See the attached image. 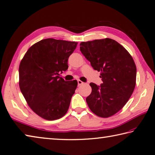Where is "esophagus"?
<instances>
[{
  "label": "esophagus",
  "mask_w": 155,
  "mask_h": 155,
  "mask_svg": "<svg viewBox=\"0 0 155 155\" xmlns=\"http://www.w3.org/2000/svg\"><path fill=\"white\" fill-rule=\"evenodd\" d=\"M77 82H78V86H80V85H83V81H81V80H78V81H77Z\"/></svg>",
  "instance_id": "obj_1"
}]
</instances>
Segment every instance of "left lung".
Here are the masks:
<instances>
[{"instance_id": "8db88e82", "label": "left lung", "mask_w": 155, "mask_h": 155, "mask_svg": "<svg viewBox=\"0 0 155 155\" xmlns=\"http://www.w3.org/2000/svg\"><path fill=\"white\" fill-rule=\"evenodd\" d=\"M80 50L93 68L100 72L102 83H91L86 98L89 108L98 117L107 118L119 112L133 94L136 66L121 45L111 38L82 42Z\"/></svg>"}]
</instances>
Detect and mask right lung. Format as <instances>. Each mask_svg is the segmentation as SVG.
<instances>
[{
  "instance_id": "1",
  "label": "right lung",
  "mask_w": 155,
  "mask_h": 155,
  "mask_svg": "<svg viewBox=\"0 0 155 155\" xmlns=\"http://www.w3.org/2000/svg\"><path fill=\"white\" fill-rule=\"evenodd\" d=\"M77 42L46 38L30 47L19 68V88L31 109L49 120L65 115L77 87L60 74L68 68V60Z\"/></svg>"
}]
</instances>
